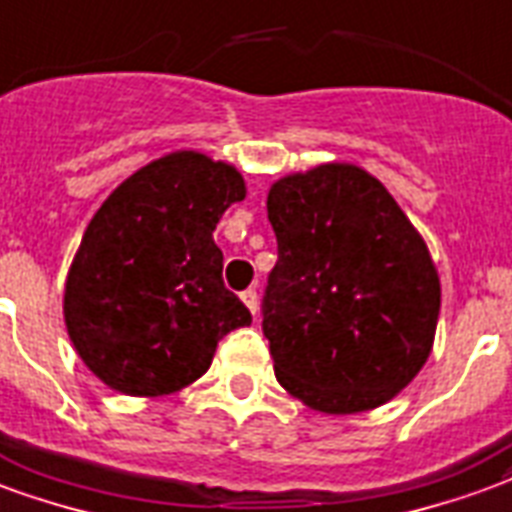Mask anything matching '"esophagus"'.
Masks as SVG:
<instances>
[{
  "label": "esophagus",
  "instance_id": "34e87169",
  "mask_svg": "<svg viewBox=\"0 0 512 512\" xmlns=\"http://www.w3.org/2000/svg\"><path fill=\"white\" fill-rule=\"evenodd\" d=\"M242 302L248 305V310H251L253 315L259 313V294H256V288H245V291H242Z\"/></svg>",
  "mask_w": 512,
  "mask_h": 512
}]
</instances>
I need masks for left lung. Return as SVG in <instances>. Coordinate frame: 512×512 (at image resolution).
I'll list each match as a JSON object with an SVG mask.
<instances>
[{
    "label": "left lung",
    "instance_id": "8db88e82",
    "mask_svg": "<svg viewBox=\"0 0 512 512\" xmlns=\"http://www.w3.org/2000/svg\"><path fill=\"white\" fill-rule=\"evenodd\" d=\"M267 218L278 264L261 329L280 386L332 416L388 402L429 359L440 315V278L421 234L353 164L278 180Z\"/></svg>",
    "mask_w": 512,
    "mask_h": 512
}]
</instances>
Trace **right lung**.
Returning <instances> with one entry per match:
<instances>
[{"mask_svg":"<svg viewBox=\"0 0 512 512\" xmlns=\"http://www.w3.org/2000/svg\"><path fill=\"white\" fill-rule=\"evenodd\" d=\"M242 199L237 169L178 151L137 169L96 210L69 267L64 321L102 383L129 397L172 394L205 375L218 340L251 324L213 242Z\"/></svg>","mask_w":512,"mask_h":512,"instance_id":"right-lung-1","label":"right lung"}]
</instances>
